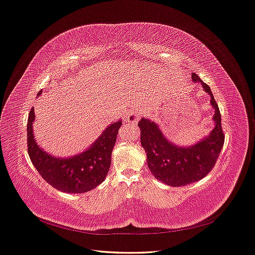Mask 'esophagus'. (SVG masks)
Here are the masks:
<instances>
[{
	"label": "esophagus",
	"mask_w": 255,
	"mask_h": 255,
	"mask_svg": "<svg viewBox=\"0 0 255 255\" xmlns=\"http://www.w3.org/2000/svg\"><path fill=\"white\" fill-rule=\"evenodd\" d=\"M139 117H140V112L138 110H134L128 115V117H126L125 121L126 122L130 123L131 125H135L138 122Z\"/></svg>",
	"instance_id": "1"
}]
</instances>
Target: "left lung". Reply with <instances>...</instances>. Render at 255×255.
Listing matches in <instances>:
<instances>
[{"label":"left lung","instance_id":"1","mask_svg":"<svg viewBox=\"0 0 255 255\" xmlns=\"http://www.w3.org/2000/svg\"><path fill=\"white\" fill-rule=\"evenodd\" d=\"M192 79L202 83L215 110L213 118L215 127L208 137L189 148H181L168 141L150 120L142 118L138 122L140 141L151 172L157 180L172 187L185 186L205 178L215 166L224 143L221 115L211 89L197 74L192 73Z\"/></svg>","mask_w":255,"mask_h":255}]
</instances>
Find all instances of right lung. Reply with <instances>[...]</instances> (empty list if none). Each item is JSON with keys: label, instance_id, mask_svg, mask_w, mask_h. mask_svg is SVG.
<instances>
[{"label": "right lung", "instance_id": "obj_1", "mask_svg": "<svg viewBox=\"0 0 255 255\" xmlns=\"http://www.w3.org/2000/svg\"><path fill=\"white\" fill-rule=\"evenodd\" d=\"M34 120L32 107L26 126L28 153L39 175L53 188L67 193H85L104 181L112 164V152L122 120L107 127L86 152L65 159L53 157L37 145L32 128Z\"/></svg>", "mask_w": 255, "mask_h": 255}]
</instances>
